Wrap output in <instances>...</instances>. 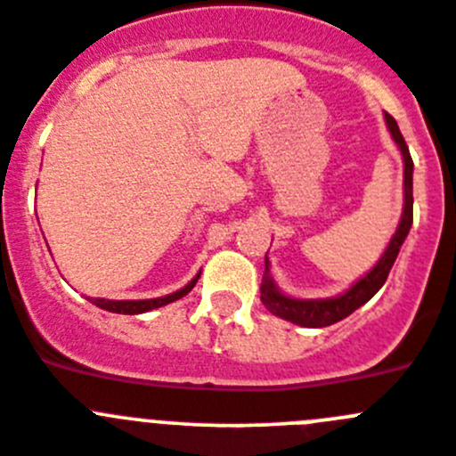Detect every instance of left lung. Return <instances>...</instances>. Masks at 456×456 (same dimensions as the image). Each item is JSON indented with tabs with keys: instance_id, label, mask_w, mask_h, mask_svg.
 I'll return each instance as SVG.
<instances>
[{
	"instance_id": "8db88e82",
	"label": "left lung",
	"mask_w": 456,
	"mask_h": 456,
	"mask_svg": "<svg viewBox=\"0 0 456 456\" xmlns=\"http://www.w3.org/2000/svg\"><path fill=\"white\" fill-rule=\"evenodd\" d=\"M387 117V126H389L391 135H394L395 144L400 146V153H403L404 160V210L403 219H400L398 231H395L394 240L389 241V248L384 250V256L379 257L378 265L364 275V278L354 282L346 294L337 296V298H325V300H296L289 298V296H282L278 291V287L273 285L269 273V260H266L265 275H262V285H260V298L265 303L266 310L271 314L280 316V319L291 321L296 325H303V328H325V325H332L337 321L346 319V316L353 314L357 307H362L364 303H369L375 294L379 291V287L387 282L389 278V271L394 266L395 257L400 253V246H403L404 237L409 235V228H411L413 221V160L409 156V146L404 142L403 133H400L398 124L391 115Z\"/></svg>"
}]
</instances>
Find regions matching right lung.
Wrapping results in <instances>:
<instances>
[{
  "instance_id": "add662e5",
  "label": "right lung",
  "mask_w": 456,
  "mask_h": 456,
  "mask_svg": "<svg viewBox=\"0 0 456 456\" xmlns=\"http://www.w3.org/2000/svg\"><path fill=\"white\" fill-rule=\"evenodd\" d=\"M199 282V275L191 280L190 285L178 289L176 294H169L165 298H151V300H106V298H94L92 303L102 307V310L108 312H115V314H142V312H149V310H156V307H162L167 303H174V300L183 298V296L190 294L194 289V285Z\"/></svg>"
}]
</instances>
